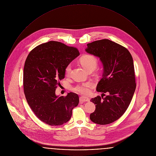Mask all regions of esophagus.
<instances>
[{
	"label": "esophagus",
	"instance_id": "esophagus-1",
	"mask_svg": "<svg viewBox=\"0 0 156 156\" xmlns=\"http://www.w3.org/2000/svg\"><path fill=\"white\" fill-rule=\"evenodd\" d=\"M80 101L81 102H88V101H89V99L88 97H80Z\"/></svg>",
	"mask_w": 156,
	"mask_h": 156
}]
</instances>
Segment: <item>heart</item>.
Wrapping results in <instances>:
<instances>
[{
    "label": "heart",
    "instance_id": "b5f03b06",
    "mask_svg": "<svg viewBox=\"0 0 156 156\" xmlns=\"http://www.w3.org/2000/svg\"><path fill=\"white\" fill-rule=\"evenodd\" d=\"M81 64L83 68L87 70L89 68L92 67H97L98 64V59L92 55H86L83 57L81 59ZM71 71V64H68L65 68V73L67 75L69 74ZM92 85L91 82H86L79 83L76 85L73 90L81 94L88 95L90 93V88Z\"/></svg>",
    "mask_w": 156,
    "mask_h": 156
}]
</instances>
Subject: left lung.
Wrapping results in <instances>:
<instances>
[{
    "label": "left lung",
    "instance_id": "left-lung-1",
    "mask_svg": "<svg viewBox=\"0 0 156 156\" xmlns=\"http://www.w3.org/2000/svg\"><path fill=\"white\" fill-rule=\"evenodd\" d=\"M85 51L102 62L104 73L97 90L107 94L90 99L96 108L90 119L98 125H108L124 114L132 99L136 87L133 58L126 48L108 39L88 44Z\"/></svg>",
    "mask_w": 156,
    "mask_h": 156
}]
</instances>
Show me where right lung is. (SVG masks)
Segmentation results:
<instances>
[{
    "mask_svg": "<svg viewBox=\"0 0 156 156\" xmlns=\"http://www.w3.org/2000/svg\"><path fill=\"white\" fill-rule=\"evenodd\" d=\"M80 55L74 47L51 41L33 49L26 59L23 71L24 93L30 108L38 119L51 126L67 123L79 104L76 94L55 95L65 68Z\"/></svg>",
    "mask_w": 156,
    "mask_h": 156,
    "instance_id": "obj_1",
    "label": "right lung"
}]
</instances>
